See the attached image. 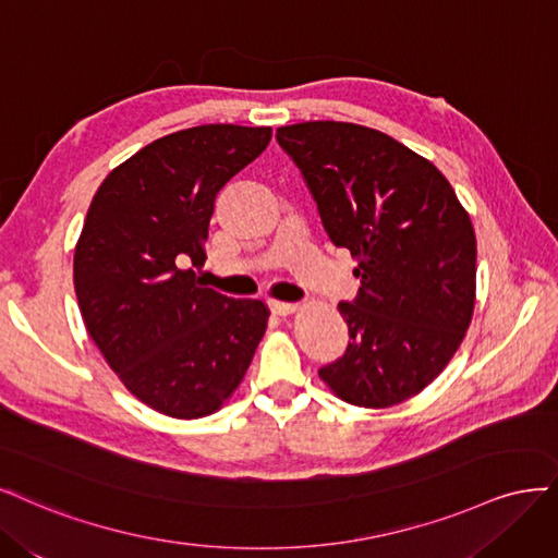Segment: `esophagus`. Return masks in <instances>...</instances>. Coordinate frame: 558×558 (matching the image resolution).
Instances as JSON below:
<instances>
[{"label": "esophagus", "mask_w": 558, "mask_h": 558, "mask_svg": "<svg viewBox=\"0 0 558 558\" xmlns=\"http://www.w3.org/2000/svg\"><path fill=\"white\" fill-rule=\"evenodd\" d=\"M268 305H271V311H274L276 315H280V317L294 315V313L299 311V305H296V303H284V301H271Z\"/></svg>", "instance_id": "34e87169"}]
</instances>
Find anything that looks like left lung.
<instances>
[{
  "instance_id": "left-lung-1",
  "label": "left lung",
  "mask_w": 558,
  "mask_h": 558,
  "mask_svg": "<svg viewBox=\"0 0 558 558\" xmlns=\"http://www.w3.org/2000/svg\"><path fill=\"white\" fill-rule=\"evenodd\" d=\"M308 183L322 225L356 259L350 343L319 377L340 401L399 405L445 371L471 327L477 241L447 178L417 153L354 122L276 132Z\"/></svg>"
}]
</instances>
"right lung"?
Returning <instances> with one entry per match:
<instances>
[{"instance_id": "add662e5", "label": "right lung", "mask_w": 558, "mask_h": 558, "mask_svg": "<svg viewBox=\"0 0 558 558\" xmlns=\"http://www.w3.org/2000/svg\"><path fill=\"white\" fill-rule=\"evenodd\" d=\"M271 128L202 124L161 136L104 178L74 250L89 338L120 383L175 420L218 412L268 325L259 299H229L194 268L215 196L259 157Z\"/></svg>"}]
</instances>
